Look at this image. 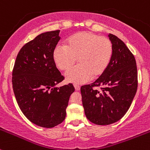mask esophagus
Segmentation results:
<instances>
[{"instance_id": "34e87169", "label": "esophagus", "mask_w": 150, "mask_h": 150, "mask_svg": "<svg viewBox=\"0 0 150 150\" xmlns=\"http://www.w3.org/2000/svg\"><path fill=\"white\" fill-rule=\"evenodd\" d=\"M74 86H75V88L76 91H80V89H81V87L79 86L78 85H74Z\"/></svg>"}]
</instances>
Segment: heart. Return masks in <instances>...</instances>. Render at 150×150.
Masks as SVG:
<instances>
[{"instance_id": "obj_1", "label": "heart", "mask_w": 150, "mask_h": 150, "mask_svg": "<svg viewBox=\"0 0 150 150\" xmlns=\"http://www.w3.org/2000/svg\"><path fill=\"white\" fill-rule=\"evenodd\" d=\"M113 46L110 40L91 31H81L67 39L64 47L53 50V59L59 69H70L78 60L79 65L65 74L69 83L82 84L104 74L111 60Z\"/></svg>"}]
</instances>
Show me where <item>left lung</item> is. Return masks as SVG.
<instances>
[{"mask_svg": "<svg viewBox=\"0 0 150 150\" xmlns=\"http://www.w3.org/2000/svg\"><path fill=\"white\" fill-rule=\"evenodd\" d=\"M113 55L108 67L94 83L81 86L86 117L98 125L117 122L127 113L138 87L137 67L133 53L115 35L109 33ZM101 86V91L93 88Z\"/></svg>", "mask_w": 150, "mask_h": 150, "instance_id": "1", "label": "left lung"}]
</instances>
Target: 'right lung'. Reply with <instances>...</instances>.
<instances>
[{
    "label": "right lung",
    "mask_w": 150,
    "mask_h": 150,
    "mask_svg": "<svg viewBox=\"0 0 150 150\" xmlns=\"http://www.w3.org/2000/svg\"><path fill=\"white\" fill-rule=\"evenodd\" d=\"M60 30L47 31L26 43L17 54L12 72V87L20 110L36 125L50 128L66 117L72 83L56 87L64 78L53 59Z\"/></svg>",
    "instance_id": "add662e5"
}]
</instances>
